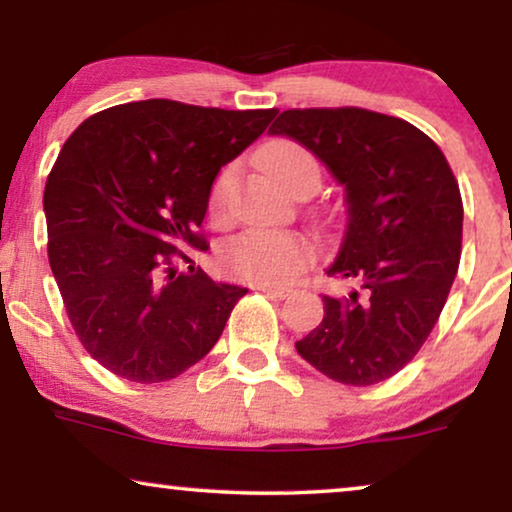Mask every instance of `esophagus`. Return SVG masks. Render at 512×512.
<instances>
[{"label": "esophagus", "mask_w": 512, "mask_h": 512, "mask_svg": "<svg viewBox=\"0 0 512 512\" xmlns=\"http://www.w3.org/2000/svg\"><path fill=\"white\" fill-rule=\"evenodd\" d=\"M256 289H258V291H263L265 296H270V298H279V300L289 298L291 293H293L291 286H256Z\"/></svg>", "instance_id": "obj_1"}]
</instances>
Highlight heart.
<instances>
[{"label":"heart","mask_w":512,"mask_h":512,"mask_svg":"<svg viewBox=\"0 0 512 512\" xmlns=\"http://www.w3.org/2000/svg\"><path fill=\"white\" fill-rule=\"evenodd\" d=\"M258 160H261L263 170L286 191H293L303 181H317L319 184L317 158L296 139H275L265 146ZM230 181H233V174L226 170L214 184V216L226 214ZM310 258L312 244L291 230H244V233L230 237L219 251L223 270L237 279H244V282L261 286L289 282L310 263Z\"/></svg>","instance_id":"1"}]
</instances>
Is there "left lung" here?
Instances as JSON below:
<instances>
[{"label":"left lung","instance_id":"8db88e82","mask_svg":"<svg viewBox=\"0 0 512 512\" xmlns=\"http://www.w3.org/2000/svg\"><path fill=\"white\" fill-rule=\"evenodd\" d=\"M270 132L333 172L349 214L326 272L356 289L324 296V319L298 354L352 387L389 380L422 349L457 277L464 205L452 167L412 123L359 107L286 109Z\"/></svg>","mask_w":512,"mask_h":512}]
</instances>
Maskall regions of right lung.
I'll return each instance as SVG.
<instances>
[{"label":"right lung","instance_id":"obj_1","mask_svg":"<svg viewBox=\"0 0 512 512\" xmlns=\"http://www.w3.org/2000/svg\"><path fill=\"white\" fill-rule=\"evenodd\" d=\"M275 114L142 100L69 135L44 191L48 263L74 333L109 373L172 380L221 338L247 289L209 279L179 247L205 249L216 174Z\"/></svg>","mask_w":512,"mask_h":512}]
</instances>
